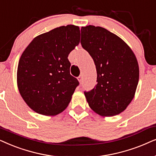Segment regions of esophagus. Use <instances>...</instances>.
Segmentation results:
<instances>
[{
    "instance_id": "1",
    "label": "esophagus",
    "mask_w": 156,
    "mask_h": 156,
    "mask_svg": "<svg viewBox=\"0 0 156 156\" xmlns=\"http://www.w3.org/2000/svg\"><path fill=\"white\" fill-rule=\"evenodd\" d=\"M78 81H79L80 83H82V82H83V76H78Z\"/></svg>"
}]
</instances>
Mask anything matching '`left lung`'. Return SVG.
Wrapping results in <instances>:
<instances>
[{"label":"left lung","instance_id":"1","mask_svg":"<svg viewBox=\"0 0 156 156\" xmlns=\"http://www.w3.org/2000/svg\"><path fill=\"white\" fill-rule=\"evenodd\" d=\"M80 43L92 57L97 71L96 86L84 92L89 106L106 117L125 111L139 80L133 52L121 38L100 26L82 27Z\"/></svg>","mask_w":156,"mask_h":156}]
</instances>
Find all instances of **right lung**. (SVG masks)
<instances>
[{"label": "right lung", "mask_w": 156, "mask_h": 156, "mask_svg": "<svg viewBox=\"0 0 156 156\" xmlns=\"http://www.w3.org/2000/svg\"><path fill=\"white\" fill-rule=\"evenodd\" d=\"M80 28L68 25L43 33L22 53L17 70L20 94L35 112L61 113L69 104L79 82L70 74L69 53L80 43Z\"/></svg>", "instance_id": "1"}]
</instances>
